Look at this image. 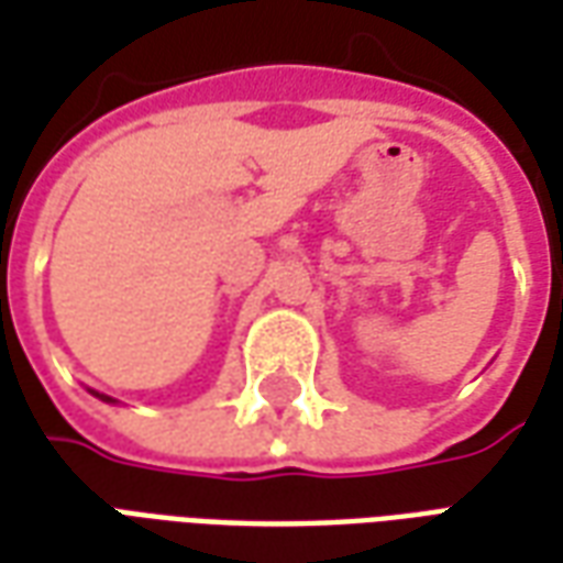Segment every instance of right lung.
I'll use <instances>...</instances> for the list:
<instances>
[{
	"mask_svg": "<svg viewBox=\"0 0 563 563\" xmlns=\"http://www.w3.org/2000/svg\"><path fill=\"white\" fill-rule=\"evenodd\" d=\"M92 391V389H90ZM92 395H96V398H102V401H111L114 404V398H108V395H99V391H92Z\"/></svg>",
	"mask_w": 563,
	"mask_h": 563,
	"instance_id": "1",
	"label": "right lung"
}]
</instances>
